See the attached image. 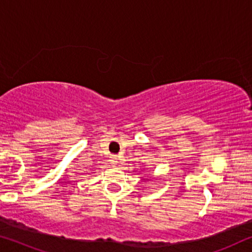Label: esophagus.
Segmentation results:
<instances>
[{"label":"esophagus","instance_id":"1","mask_svg":"<svg viewBox=\"0 0 252 252\" xmlns=\"http://www.w3.org/2000/svg\"><path fill=\"white\" fill-rule=\"evenodd\" d=\"M110 162H112V165H116V163H117V158L115 156L110 157Z\"/></svg>","mask_w":252,"mask_h":252}]
</instances>
